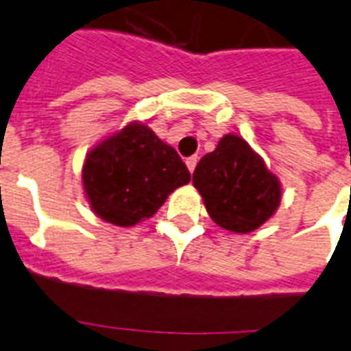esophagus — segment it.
<instances>
[{
  "label": "esophagus",
  "mask_w": 351,
  "mask_h": 351,
  "mask_svg": "<svg viewBox=\"0 0 351 351\" xmlns=\"http://www.w3.org/2000/svg\"><path fill=\"white\" fill-rule=\"evenodd\" d=\"M186 167H188V170H190V172H193L195 167H197V156L188 158V160H186Z\"/></svg>",
  "instance_id": "1"
}]
</instances>
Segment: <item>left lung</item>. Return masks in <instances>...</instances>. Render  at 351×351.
<instances>
[{
	"instance_id": "1",
	"label": "left lung",
	"mask_w": 351,
	"mask_h": 351,
	"mask_svg": "<svg viewBox=\"0 0 351 351\" xmlns=\"http://www.w3.org/2000/svg\"><path fill=\"white\" fill-rule=\"evenodd\" d=\"M193 184L213 221L235 234L256 230L281 200L280 181L237 135H225L213 153L198 161Z\"/></svg>"
}]
</instances>
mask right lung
<instances>
[{"mask_svg":"<svg viewBox=\"0 0 351 351\" xmlns=\"http://www.w3.org/2000/svg\"><path fill=\"white\" fill-rule=\"evenodd\" d=\"M190 179L178 151L138 123L96 145L82 169L93 210L117 226L151 218L167 197Z\"/></svg>","mask_w":351,"mask_h":351,"instance_id":"add662e5","label":"right lung"}]
</instances>
